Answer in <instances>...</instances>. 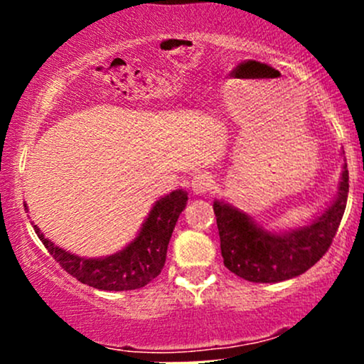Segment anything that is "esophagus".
<instances>
[{
  "mask_svg": "<svg viewBox=\"0 0 364 364\" xmlns=\"http://www.w3.org/2000/svg\"><path fill=\"white\" fill-rule=\"evenodd\" d=\"M214 185V178L208 173H198L191 179V190L195 195H207Z\"/></svg>",
  "mask_w": 364,
  "mask_h": 364,
  "instance_id": "34e87169",
  "label": "esophagus"
}]
</instances>
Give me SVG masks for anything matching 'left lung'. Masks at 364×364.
<instances>
[{
  "mask_svg": "<svg viewBox=\"0 0 364 364\" xmlns=\"http://www.w3.org/2000/svg\"><path fill=\"white\" fill-rule=\"evenodd\" d=\"M349 173L344 162L337 195L310 223L291 229H267L225 200H214L224 265L250 282H282L298 277L323 257L344 215Z\"/></svg>",
  "mask_w": 364,
  "mask_h": 364,
  "instance_id": "obj_1",
  "label": "left lung"
}]
</instances>
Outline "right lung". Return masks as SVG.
<instances>
[{
    "mask_svg": "<svg viewBox=\"0 0 364 364\" xmlns=\"http://www.w3.org/2000/svg\"><path fill=\"white\" fill-rule=\"evenodd\" d=\"M186 202L185 190H174L161 196L150 208L136 236L119 252L106 257L89 258L66 252L48 240L34 223L31 224L54 260L82 284L101 291H132L147 286L161 274L171 235ZM25 208L28 210L27 203Z\"/></svg>",
    "mask_w": 364,
    "mask_h": 364,
    "instance_id": "right-lung-1",
    "label": "right lung"
}]
</instances>
